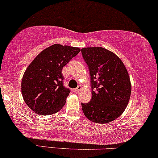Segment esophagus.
I'll return each instance as SVG.
<instances>
[{
	"label": "esophagus",
	"instance_id": "34e87169",
	"mask_svg": "<svg viewBox=\"0 0 158 158\" xmlns=\"http://www.w3.org/2000/svg\"><path fill=\"white\" fill-rule=\"evenodd\" d=\"M81 89H82V87H81V85H79V86H78V87H77V88L73 89V92H74V93H78V92L80 91Z\"/></svg>",
	"mask_w": 158,
	"mask_h": 158
}]
</instances>
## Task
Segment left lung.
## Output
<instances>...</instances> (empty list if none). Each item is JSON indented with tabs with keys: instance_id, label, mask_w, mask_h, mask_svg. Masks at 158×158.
<instances>
[{
	"instance_id": "left-lung-1",
	"label": "left lung",
	"mask_w": 158,
	"mask_h": 158,
	"mask_svg": "<svg viewBox=\"0 0 158 158\" xmlns=\"http://www.w3.org/2000/svg\"><path fill=\"white\" fill-rule=\"evenodd\" d=\"M81 51L88 65L92 87L91 101L81 103L84 114L93 123H110L123 113L129 102L128 73L119 57L105 48L87 47Z\"/></svg>"
}]
</instances>
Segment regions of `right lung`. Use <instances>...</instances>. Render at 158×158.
<instances>
[{
  "mask_svg": "<svg viewBox=\"0 0 158 158\" xmlns=\"http://www.w3.org/2000/svg\"><path fill=\"white\" fill-rule=\"evenodd\" d=\"M79 52L78 47L56 44L44 49L28 65L22 79V95L35 113L53 114L63 107L70 89L63 86L62 69Z\"/></svg>",
  "mask_w": 158,
  "mask_h": 158,
  "instance_id": "add662e5",
  "label": "right lung"
}]
</instances>
